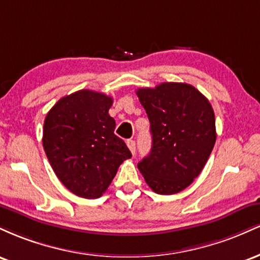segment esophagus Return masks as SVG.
<instances>
[{
	"label": "esophagus",
	"mask_w": 260,
	"mask_h": 260,
	"mask_svg": "<svg viewBox=\"0 0 260 260\" xmlns=\"http://www.w3.org/2000/svg\"><path fill=\"white\" fill-rule=\"evenodd\" d=\"M127 147L131 150V153H132L133 155L136 154V142H134V140L128 139L127 140Z\"/></svg>",
	"instance_id": "esophagus-1"
}]
</instances>
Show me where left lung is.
I'll return each instance as SVG.
<instances>
[{"mask_svg":"<svg viewBox=\"0 0 260 260\" xmlns=\"http://www.w3.org/2000/svg\"><path fill=\"white\" fill-rule=\"evenodd\" d=\"M153 138L150 154L138 162L157 194H175L198 177L216 140L215 115L201 91L187 83H161L137 90Z\"/></svg>","mask_w":260,"mask_h":260,"instance_id":"1","label":"left lung"}]
</instances>
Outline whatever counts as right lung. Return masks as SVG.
<instances>
[{
	"label": "right lung",
	"mask_w": 260,
	"mask_h": 260,
	"mask_svg": "<svg viewBox=\"0 0 260 260\" xmlns=\"http://www.w3.org/2000/svg\"><path fill=\"white\" fill-rule=\"evenodd\" d=\"M111 105V96L83 89L59 99L45 118L47 159L63 186L82 198H99L121 164L132 156L115 134Z\"/></svg>",
	"instance_id": "obj_1"
}]
</instances>
